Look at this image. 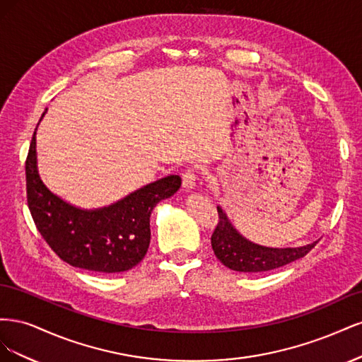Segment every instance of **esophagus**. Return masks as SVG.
Segmentation results:
<instances>
[{
  "label": "esophagus",
  "mask_w": 362,
  "mask_h": 362,
  "mask_svg": "<svg viewBox=\"0 0 362 362\" xmlns=\"http://www.w3.org/2000/svg\"><path fill=\"white\" fill-rule=\"evenodd\" d=\"M196 180H198V175H196L194 169H185L182 173V185L185 189H194Z\"/></svg>",
  "instance_id": "obj_1"
}]
</instances>
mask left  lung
<instances>
[{
    "mask_svg": "<svg viewBox=\"0 0 362 362\" xmlns=\"http://www.w3.org/2000/svg\"><path fill=\"white\" fill-rule=\"evenodd\" d=\"M218 222L211 234L214 255L228 269L243 273H259L278 269L305 257L317 242L302 247H264L247 242L228 222L226 214L217 206Z\"/></svg>",
    "mask_w": 362,
    "mask_h": 362,
    "instance_id": "left-lung-1",
    "label": "left lung"
}]
</instances>
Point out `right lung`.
<instances>
[{
    "label": "right lung",
    "instance_id": "add662e5",
    "mask_svg": "<svg viewBox=\"0 0 362 362\" xmlns=\"http://www.w3.org/2000/svg\"><path fill=\"white\" fill-rule=\"evenodd\" d=\"M25 180L30 213L43 240L68 264L100 273L127 272L144 259L151 242V211L181 185L178 175H170L110 206L80 210L63 202L40 181L36 131L25 160Z\"/></svg>",
    "mask_w": 362,
    "mask_h": 362
}]
</instances>
